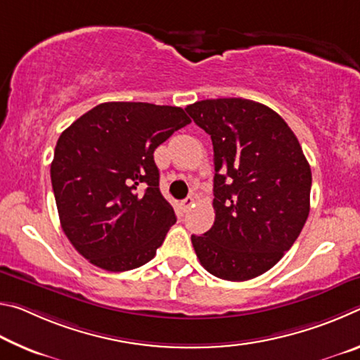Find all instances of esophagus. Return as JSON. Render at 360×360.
<instances>
[{
  "instance_id": "34e87169",
  "label": "esophagus",
  "mask_w": 360,
  "mask_h": 360,
  "mask_svg": "<svg viewBox=\"0 0 360 360\" xmlns=\"http://www.w3.org/2000/svg\"><path fill=\"white\" fill-rule=\"evenodd\" d=\"M181 206H182V210L184 211H188L193 206V197H187L186 200H182V203H181Z\"/></svg>"
}]
</instances>
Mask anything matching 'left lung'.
I'll list each match as a JSON object with an SVG mask.
<instances>
[{"mask_svg":"<svg viewBox=\"0 0 360 360\" xmlns=\"http://www.w3.org/2000/svg\"><path fill=\"white\" fill-rule=\"evenodd\" d=\"M187 114L214 150V225L192 245L206 271L248 281L275 266L309 214L311 168L284 119L245 98L202 100Z\"/></svg>","mask_w":360,"mask_h":360,"instance_id":"left-lung-1","label":"left lung"}]
</instances>
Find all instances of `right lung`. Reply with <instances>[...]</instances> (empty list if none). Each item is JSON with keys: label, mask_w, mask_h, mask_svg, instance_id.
Segmentation results:
<instances>
[{"label": "right lung", "mask_w": 360, "mask_h": 360, "mask_svg": "<svg viewBox=\"0 0 360 360\" xmlns=\"http://www.w3.org/2000/svg\"><path fill=\"white\" fill-rule=\"evenodd\" d=\"M191 122L176 106L111 101L60 135L51 165L60 224L90 264L129 271L154 259L176 222L154 150Z\"/></svg>", "instance_id": "right-lung-1"}]
</instances>
